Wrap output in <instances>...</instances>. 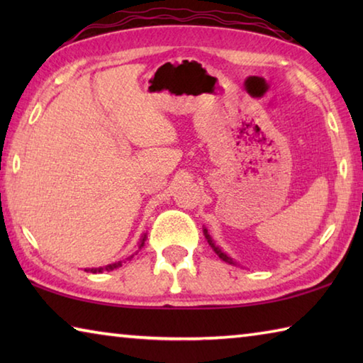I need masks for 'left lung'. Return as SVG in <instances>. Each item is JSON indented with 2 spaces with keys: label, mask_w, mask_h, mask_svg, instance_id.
Here are the masks:
<instances>
[{
  "label": "left lung",
  "mask_w": 363,
  "mask_h": 363,
  "mask_svg": "<svg viewBox=\"0 0 363 363\" xmlns=\"http://www.w3.org/2000/svg\"><path fill=\"white\" fill-rule=\"evenodd\" d=\"M203 232H205V237H206V240H208V243H210L211 245V248L214 250V253H216L219 257H220V259H223V261H225V262H229V264H235V262H233L232 259H230V257L229 256H227L225 253H223V250H220L219 247H216V243H214L213 240H211V237H210V233H208V230L206 229H203Z\"/></svg>",
  "instance_id": "1"
}]
</instances>
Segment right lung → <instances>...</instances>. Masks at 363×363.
<instances>
[{
	"mask_svg": "<svg viewBox=\"0 0 363 363\" xmlns=\"http://www.w3.org/2000/svg\"><path fill=\"white\" fill-rule=\"evenodd\" d=\"M145 240H147V235L144 233V237L140 238V243H139V250L144 247V243H145ZM138 253V251H136ZM134 253V255H136ZM134 255H131V256H128L126 259H131V257L134 256ZM121 262L123 261H118V262H113V264H108V266H106V267H96V269H86V272H93V274H99V272H102V270H113V269H116V267H120L121 266Z\"/></svg>",
	"mask_w": 363,
	"mask_h": 363,
	"instance_id": "right-lung-1",
	"label": "right lung"
}]
</instances>
